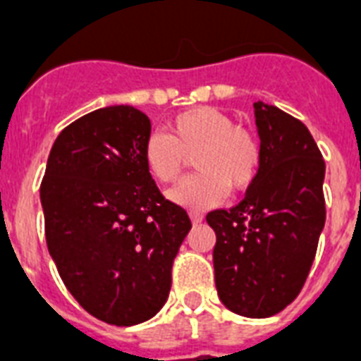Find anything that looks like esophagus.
I'll return each mask as SVG.
<instances>
[{"label":"esophagus","mask_w":361,"mask_h":361,"mask_svg":"<svg viewBox=\"0 0 361 361\" xmlns=\"http://www.w3.org/2000/svg\"><path fill=\"white\" fill-rule=\"evenodd\" d=\"M202 214H197V212H192L191 214V221H192V225H198V223H202Z\"/></svg>","instance_id":"esophagus-1"}]
</instances>
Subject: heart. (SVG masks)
<instances>
[{
	"mask_svg": "<svg viewBox=\"0 0 361 361\" xmlns=\"http://www.w3.org/2000/svg\"><path fill=\"white\" fill-rule=\"evenodd\" d=\"M144 164L153 180L172 183L187 157L195 155V174L169 192L178 206L212 208L232 191H245L257 180L262 153L257 138L212 106L183 110L170 120V135L152 133L144 142Z\"/></svg>",
	"mask_w": 361,
	"mask_h": 361,
	"instance_id": "heart-1",
	"label": "heart"
}]
</instances>
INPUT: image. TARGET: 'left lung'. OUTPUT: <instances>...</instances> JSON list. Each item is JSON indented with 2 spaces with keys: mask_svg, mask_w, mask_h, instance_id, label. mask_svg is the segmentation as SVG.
Instances as JSON below:
<instances>
[{
  "mask_svg": "<svg viewBox=\"0 0 361 361\" xmlns=\"http://www.w3.org/2000/svg\"><path fill=\"white\" fill-rule=\"evenodd\" d=\"M260 170L245 198L206 215L215 231L214 269L232 313L266 319L296 300L324 228L326 164L309 129L262 101L252 104Z\"/></svg>",
  "mask_w": 361,
  "mask_h": 361,
  "instance_id": "obj_1",
  "label": "left lung"
}]
</instances>
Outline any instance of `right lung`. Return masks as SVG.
Listing matches in <instances>:
<instances>
[{"label": "right lung", "mask_w": 361, "mask_h": 361, "mask_svg": "<svg viewBox=\"0 0 361 361\" xmlns=\"http://www.w3.org/2000/svg\"><path fill=\"white\" fill-rule=\"evenodd\" d=\"M152 133L129 104L93 110L54 142L41 183L44 236L59 277L95 319L135 326L159 313L191 219L144 164Z\"/></svg>", "instance_id": "1"}]
</instances>
